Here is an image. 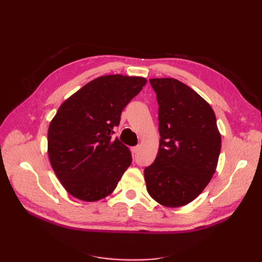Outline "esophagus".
<instances>
[{
    "instance_id": "1",
    "label": "esophagus",
    "mask_w": 262,
    "mask_h": 262,
    "mask_svg": "<svg viewBox=\"0 0 262 262\" xmlns=\"http://www.w3.org/2000/svg\"><path fill=\"white\" fill-rule=\"evenodd\" d=\"M139 149H140V145L133 146V147H131V152H132V154H137L139 152Z\"/></svg>"
}]
</instances>
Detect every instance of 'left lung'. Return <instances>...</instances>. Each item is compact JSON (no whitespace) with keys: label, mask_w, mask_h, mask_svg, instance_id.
<instances>
[{"label":"left lung","mask_w":262,"mask_h":262,"mask_svg":"<svg viewBox=\"0 0 262 262\" xmlns=\"http://www.w3.org/2000/svg\"><path fill=\"white\" fill-rule=\"evenodd\" d=\"M158 102L160 147L145 167L148 194L162 205L178 208L193 201L215 172L221 134L211 106L175 78H150Z\"/></svg>","instance_id":"1"}]
</instances>
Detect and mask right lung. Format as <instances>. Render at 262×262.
I'll list each match as a JSON object with an SVG mask.
<instances>
[{
  "mask_svg": "<svg viewBox=\"0 0 262 262\" xmlns=\"http://www.w3.org/2000/svg\"><path fill=\"white\" fill-rule=\"evenodd\" d=\"M145 84L140 76H100L58 109L48 130V155L62 186L76 199H104L131 165L129 148L112 134L124 107Z\"/></svg>",
  "mask_w": 262,
  "mask_h": 262,
  "instance_id": "1",
  "label": "right lung"
}]
</instances>
